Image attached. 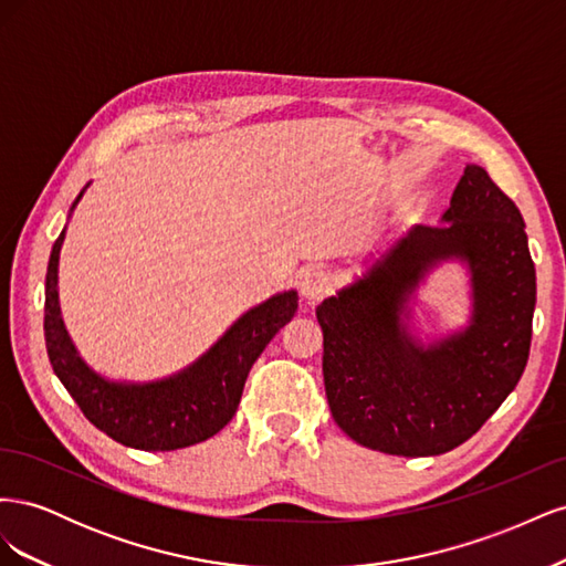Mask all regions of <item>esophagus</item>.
Masks as SVG:
<instances>
[{"label":"esophagus","instance_id":"obj_1","mask_svg":"<svg viewBox=\"0 0 566 566\" xmlns=\"http://www.w3.org/2000/svg\"><path fill=\"white\" fill-rule=\"evenodd\" d=\"M333 283L335 281H333V276H331L328 271H323V269L306 271L304 279H302V297L310 300V302H318V300H323L325 295L331 293Z\"/></svg>","mask_w":566,"mask_h":566}]
</instances>
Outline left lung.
<instances>
[{"label":"left lung","instance_id":"8db88e82","mask_svg":"<svg viewBox=\"0 0 566 566\" xmlns=\"http://www.w3.org/2000/svg\"><path fill=\"white\" fill-rule=\"evenodd\" d=\"M382 243L361 276L316 310L325 397L339 430L361 447L439 455L468 441L526 368L536 269L524 219L484 167L468 165L439 224ZM443 263L469 273V321L422 340L417 290Z\"/></svg>","mask_w":566,"mask_h":566}]
</instances>
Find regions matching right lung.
I'll use <instances>...</instances> for the list:
<instances>
[{"label":"right lung","mask_w":566,"mask_h":566,"mask_svg":"<svg viewBox=\"0 0 566 566\" xmlns=\"http://www.w3.org/2000/svg\"><path fill=\"white\" fill-rule=\"evenodd\" d=\"M92 184V181H90ZM90 184L71 205L73 217ZM65 229L51 248L44 287V339L49 361L87 420L123 447L177 451L214 437L235 416L252 364L297 312V290H283L250 306L193 364L158 380H113L80 356L59 302V256Z\"/></svg>","instance_id":"add662e5"}]
</instances>
